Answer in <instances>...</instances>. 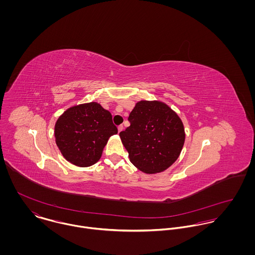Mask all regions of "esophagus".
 <instances>
[{
	"label": "esophagus",
	"mask_w": 255,
	"mask_h": 255,
	"mask_svg": "<svg viewBox=\"0 0 255 255\" xmlns=\"http://www.w3.org/2000/svg\"><path fill=\"white\" fill-rule=\"evenodd\" d=\"M118 130H119V132L123 131V130H124V126H119V127H118Z\"/></svg>",
	"instance_id": "obj_1"
}]
</instances>
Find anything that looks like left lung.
Returning <instances> with one entry per match:
<instances>
[{
	"label": "left lung",
	"mask_w": 255,
	"mask_h": 255,
	"mask_svg": "<svg viewBox=\"0 0 255 255\" xmlns=\"http://www.w3.org/2000/svg\"><path fill=\"white\" fill-rule=\"evenodd\" d=\"M130 126L120 132L130 162L145 174L166 171L179 158L185 132L181 118L166 103L141 100L128 117Z\"/></svg>",
	"instance_id": "left-lung-1"
}]
</instances>
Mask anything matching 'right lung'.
<instances>
[{
	"mask_svg": "<svg viewBox=\"0 0 255 255\" xmlns=\"http://www.w3.org/2000/svg\"><path fill=\"white\" fill-rule=\"evenodd\" d=\"M118 133L112 115L97 102L74 105L55 124V140L64 158L74 166L96 164L110 137Z\"/></svg>",
	"mask_w": 255,
	"mask_h": 255,
	"instance_id": "add662e5",
	"label": "right lung"
}]
</instances>
